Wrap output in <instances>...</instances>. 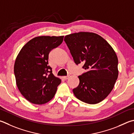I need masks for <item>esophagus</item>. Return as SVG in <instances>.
<instances>
[{"mask_svg": "<svg viewBox=\"0 0 134 134\" xmlns=\"http://www.w3.org/2000/svg\"><path fill=\"white\" fill-rule=\"evenodd\" d=\"M69 76H63V79H64V80H67V79H69Z\"/></svg>", "mask_w": 134, "mask_h": 134, "instance_id": "34e87169", "label": "esophagus"}]
</instances>
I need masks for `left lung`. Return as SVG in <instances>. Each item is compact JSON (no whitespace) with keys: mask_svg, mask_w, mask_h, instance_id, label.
Listing matches in <instances>:
<instances>
[{"mask_svg":"<svg viewBox=\"0 0 134 134\" xmlns=\"http://www.w3.org/2000/svg\"><path fill=\"white\" fill-rule=\"evenodd\" d=\"M64 41L77 65L82 63L86 72L80 75L79 85L72 90L84 103L96 104L113 90L118 76V57L107 41L91 32H79L65 36Z\"/></svg>","mask_w":134,"mask_h":134,"instance_id":"1","label":"left lung"}]
</instances>
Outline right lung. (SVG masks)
<instances>
[{
	"instance_id": "right-lung-1",
	"label": "right lung",
	"mask_w": 134,
	"mask_h": 134,
	"mask_svg": "<svg viewBox=\"0 0 134 134\" xmlns=\"http://www.w3.org/2000/svg\"><path fill=\"white\" fill-rule=\"evenodd\" d=\"M64 36H38L21 48L14 65L17 86L27 100L35 104L50 101L61 83L48 65V54L62 43Z\"/></svg>"
}]
</instances>
